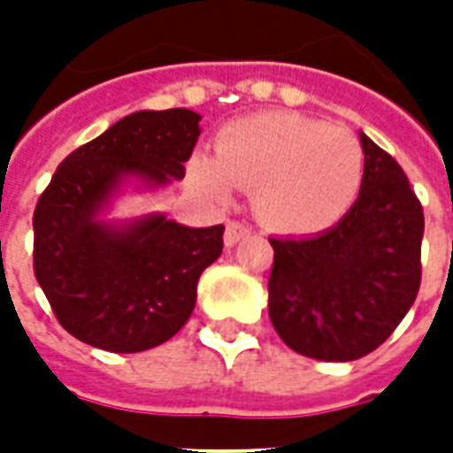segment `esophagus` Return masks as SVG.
<instances>
[{"label":"esophagus","mask_w":453,"mask_h":453,"mask_svg":"<svg viewBox=\"0 0 453 453\" xmlns=\"http://www.w3.org/2000/svg\"><path fill=\"white\" fill-rule=\"evenodd\" d=\"M245 235H250V227H247L245 223H240V220H227L226 237H223L227 247L237 245V242H240Z\"/></svg>","instance_id":"34e87169"}]
</instances>
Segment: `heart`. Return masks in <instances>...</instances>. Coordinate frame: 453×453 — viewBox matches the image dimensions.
<instances>
[{
  "instance_id": "1",
  "label": "heart",
  "mask_w": 453,
  "mask_h": 453,
  "mask_svg": "<svg viewBox=\"0 0 453 453\" xmlns=\"http://www.w3.org/2000/svg\"><path fill=\"white\" fill-rule=\"evenodd\" d=\"M366 157L349 128L301 113L235 120L216 140V157L191 162V179L226 203L230 187L252 191L257 218L276 233L303 235L337 223L359 196Z\"/></svg>"
}]
</instances>
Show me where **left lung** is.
<instances>
[{
  "label": "left lung",
  "mask_w": 453,
  "mask_h": 453,
  "mask_svg": "<svg viewBox=\"0 0 453 453\" xmlns=\"http://www.w3.org/2000/svg\"><path fill=\"white\" fill-rule=\"evenodd\" d=\"M359 198L315 237H269V318L298 354L354 361L388 340L422 279V203L405 172L361 133Z\"/></svg>",
  "instance_id": "left-lung-1"
}]
</instances>
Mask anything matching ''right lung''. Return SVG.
I'll use <instances>...</instances> for the list:
<instances>
[{
    "label": "right lung",
    "instance_id": "obj_1",
    "mask_svg": "<svg viewBox=\"0 0 453 453\" xmlns=\"http://www.w3.org/2000/svg\"><path fill=\"white\" fill-rule=\"evenodd\" d=\"M201 116L130 113L70 152L34 211V272L58 323L116 354L157 347L184 327L201 272L223 252V226L187 227L148 216L126 230L96 220L120 177H184Z\"/></svg>",
    "mask_w": 453,
    "mask_h": 453
}]
</instances>
